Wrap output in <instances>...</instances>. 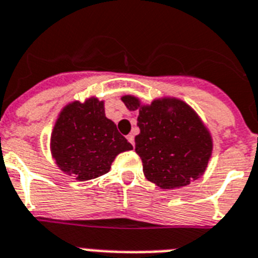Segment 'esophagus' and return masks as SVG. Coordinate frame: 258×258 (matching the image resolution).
<instances>
[{
  "instance_id": "1",
  "label": "esophagus",
  "mask_w": 258,
  "mask_h": 258,
  "mask_svg": "<svg viewBox=\"0 0 258 258\" xmlns=\"http://www.w3.org/2000/svg\"><path fill=\"white\" fill-rule=\"evenodd\" d=\"M127 140H128L133 146H135V136L133 135V134H130V135H127Z\"/></svg>"
}]
</instances>
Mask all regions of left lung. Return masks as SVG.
<instances>
[{"label": "left lung", "instance_id": "obj_1", "mask_svg": "<svg viewBox=\"0 0 258 258\" xmlns=\"http://www.w3.org/2000/svg\"><path fill=\"white\" fill-rule=\"evenodd\" d=\"M122 101L130 111H139L135 151L148 181L172 190L203 176L213 155V136L191 106L174 97L146 105L125 94Z\"/></svg>", "mask_w": 258, "mask_h": 258}]
</instances>
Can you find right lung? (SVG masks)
Listing matches in <instances>:
<instances>
[{
    "label": "right lung",
    "mask_w": 258,
    "mask_h": 258,
    "mask_svg": "<svg viewBox=\"0 0 258 258\" xmlns=\"http://www.w3.org/2000/svg\"><path fill=\"white\" fill-rule=\"evenodd\" d=\"M49 148L62 173L88 181L106 174L116 156L131 151L133 146L106 116L105 102L89 97L62 107L52 130Z\"/></svg>",
    "instance_id": "1"
}]
</instances>
